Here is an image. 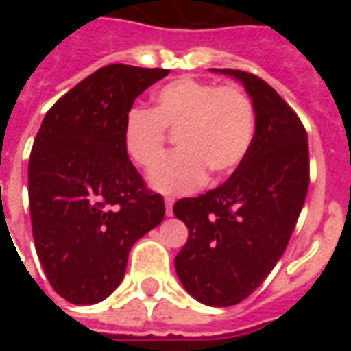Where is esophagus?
<instances>
[{
  "label": "esophagus",
  "mask_w": 351,
  "mask_h": 351,
  "mask_svg": "<svg viewBox=\"0 0 351 351\" xmlns=\"http://www.w3.org/2000/svg\"><path fill=\"white\" fill-rule=\"evenodd\" d=\"M173 203H175V197H165V214L167 216L173 214Z\"/></svg>",
  "instance_id": "1"
}]
</instances>
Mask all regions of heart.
I'll use <instances>...</instances> for the list:
<instances>
[{
  "label": "heart",
  "instance_id": "heart-1",
  "mask_svg": "<svg viewBox=\"0 0 351 351\" xmlns=\"http://www.w3.org/2000/svg\"><path fill=\"white\" fill-rule=\"evenodd\" d=\"M256 110L239 84H214L180 77L156 90L152 108H131L122 141L131 161L154 167L176 133L179 150L150 173V184L165 193H186L205 182L208 173L221 180L235 171L250 150Z\"/></svg>",
  "mask_w": 351,
  "mask_h": 351
}]
</instances>
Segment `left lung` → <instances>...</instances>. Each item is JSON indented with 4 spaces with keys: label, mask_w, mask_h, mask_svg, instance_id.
<instances>
[{
    "label": "left lung",
    "mask_w": 351,
    "mask_h": 351,
    "mask_svg": "<svg viewBox=\"0 0 351 351\" xmlns=\"http://www.w3.org/2000/svg\"><path fill=\"white\" fill-rule=\"evenodd\" d=\"M220 73L250 93L256 133L226 182L175 203L173 213L188 228L175 267L199 302L233 306L263 284L286 250L308 191L310 161L306 130L274 88L252 73Z\"/></svg>",
    "instance_id": "obj_1"
}]
</instances>
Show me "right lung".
<instances>
[{
  "instance_id": "add662e5",
  "label": "right lung",
  "mask_w": 351,
  "mask_h": 351,
  "mask_svg": "<svg viewBox=\"0 0 351 351\" xmlns=\"http://www.w3.org/2000/svg\"><path fill=\"white\" fill-rule=\"evenodd\" d=\"M169 69L101 67L52 105L27 165L34 243L43 271L73 304L103 301L122 282L133 244L165 205L123 148L133 101Z\"/></svg>"
}]
</instances>
